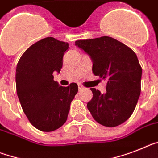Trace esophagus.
I'll use <instances>...</instances> for the list:
<instances>
[{
  "instance_id": "esophagus-1",
  "label": "esophagus",
  "mask_w": 158,
  "mask_h": 158,
  "mask_svg": "<svg viewBox=\"0 0 158 158\" xmlns=\"http://www.w3.org/2000/svg\"><path fill=\"white\" fill-rule=\"evenodd\" d=\"M78 87H79V91H80V90H82L83 88V86L82 85V84H80V83H79V84H78Z\"/></svg>"
}]
</instances>
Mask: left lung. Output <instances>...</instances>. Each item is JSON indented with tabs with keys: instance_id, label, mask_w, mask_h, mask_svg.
<instances>
[{
	"instance_id": "obj_1",
	"label": "left lung",
	"mask_w": 158,
	"mask_h": 158,
	"mask_svg": "<svg viewBox=\"0 0 158 158\" xmlns=\"http://www.w3.org/2000/svg\"><path fill=\"white\" fill-rule=\"evenodd\" d=\"M79 48L91 58L92 72L107 80L106 93L91 88L93 97L87 108L94 120L116 127L130 117L140 94L142 69L134 51L110 37L78 40Z\"/></svg>"
}]
</instances>
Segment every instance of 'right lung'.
Listing matches in <instances>:
<instances>
[{
	"label": "right lung",
	"mask_w": 158,
	"mask_h": 158,
	"mask_svg": "<svg viewBox=\"0 0 158 158\" xmlns=\"http://www.w3.org/2000/svg\"><path fill=\"white\" fill-rule=\"evenodd\" d=\"M68 43L52 37L30 46L16 69V87L24 113L33 125L42 132H52L67 121L71 103L78 85L62 87L53 73L60 72Z\"/></svg>",
	"instance_id": "obj_1"
}]
</instances>
